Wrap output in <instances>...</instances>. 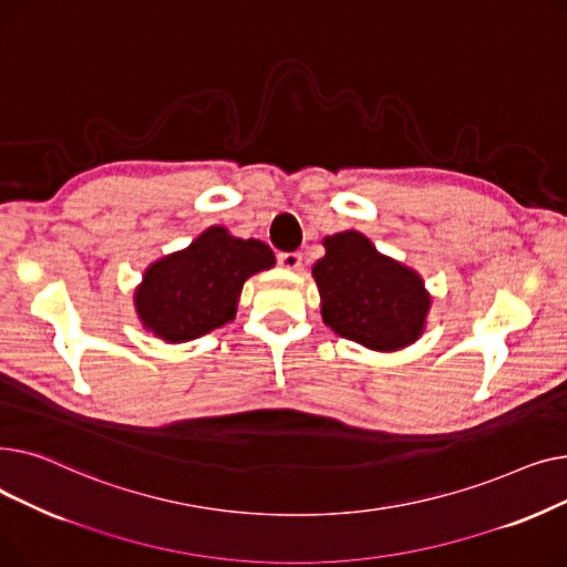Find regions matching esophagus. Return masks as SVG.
I'll use <instances>...</instances> for the list:
<instances>
[{
  "mask_svg": "<svg viewBox=\"0 0 567 567\" xmlns=\"http://www.w3.org/2000/svg\"><path fill=\"white\" fill-rule=\"evenodd\" d=\"M278 264L289 268V271H299L303 266V255L301 252H278Z\"/></svg>",
  "mask_w": 567,
  "mask_h": 567,
  "instance_id": "esophagus-1",
  "label": "esophagus"
}]
</instances>
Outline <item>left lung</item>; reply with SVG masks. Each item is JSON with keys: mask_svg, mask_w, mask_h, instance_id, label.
Here are the masks:
<instances>
[{"mask_svg": "<svg viewBox=\"0 0 567 567\" xmlns=\"http://www.w3.org/2000/svg\"><path fill=\"white\" fill-rule=\"evenodd\" d=\"M323 248L312 278L326 326L374 351H398L423 336L432 299L413 268L353 229L326 236Z\"/></svg>", "mask_w": 567, "mask_h": 567, "instance_id": "1", "label": "left lung"}]
</instances>
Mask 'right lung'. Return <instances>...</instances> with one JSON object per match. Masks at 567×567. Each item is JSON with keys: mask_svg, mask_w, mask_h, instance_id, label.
<instances>
[{"mask_svg": "<svg viewBox=\"0 0 567 567\" xmlns=\"http://www.w3.org/2000/svg\"><path fill=\"white\" fill-rule=\"evenodd\" d=\"M276 257L257 238L208 227L195 241L146 268L135 310L146 331L165 342H188L236 317L244 282L271 268Z\"/></svg>", "mask_w": 567, "mask_h": 567, "instance_id": "1", "label": "right lung"}]
</instances>
